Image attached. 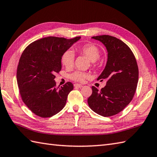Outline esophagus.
Listing matches in <instances>:
<instances>
[{
  "label": "esophagus",
  "instance_id": "obj_1",
  "mask_svg": "<svg viewBox=\"0 0 157 157\" xmlns=\"http://www.w3.org/2000/svg\"><path fill=\"white\" fill-rule=\"evenodd\" d=\"M74 86H75V87H77V88H82L83 87L82 85L79 84H75Z\"/></svg>",
  "mask_w": 157,
  "mask_h": 157
}]
</instances>
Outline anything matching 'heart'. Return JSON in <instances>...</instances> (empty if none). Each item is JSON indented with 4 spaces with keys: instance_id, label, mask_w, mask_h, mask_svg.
<instances>
[{
    "instance_id": "heart-1",
    "label": "heart",
    "mask_w": 157,
    "mask_h": 157,
    "mask_svg": "<svg viewBox=\"0 0 157 157\" xmlns=\"http://www.w3.org/2000/svg\"><path fill=\"white\" fill-rule=\"evenodd\" d=\"M78 51L80 54L86 56L95 65L96 61H97L101 56V50L97 46L94 44H86L77 48ZM75 59L74 53L71 50H67L63 53L61 56V63L67 68H70L73 65ZM89 78V74L82 71H75L70 75V78L73 80L78 82H84L86 79Z\"/></svg>"
}]
</instances>
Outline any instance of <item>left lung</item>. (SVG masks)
Returning a JSON list of instances; mask_svg holds the SVG:
<instances>
[{
    "instance_id": "1",
    "label": "left lung",
    "mask_w": 157,
    "mask_h": 157,
    "mask_svg": "<svg viewBox=\"0 0 157 157\" xmlns=\"http://www.w3.org/2000/svg\"><path fill=\"white\" fill-rule=\"evenodd\" d=\"M108 52L105 69L97 80H106L101 90L92 86L88 103L93 111L103 117L118 114L134 97L138 82V67L134 53L121 40L109 35L93 36Z\"/></svg>"
}]
</instances>
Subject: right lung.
<instances>
[{
	"instance_id": "right-lung-1",
	"label": "right lung",
	"mask_w": 157,
	"mask_h": 157,
	"mask_svg": "<svg viewBox=\"0 0 157 157\" xmlns=\"http://www.w3.org/2000/svg\"><path fill=\"white\" fill-rule=\"evenodd\" d=\"M81 38L49 36L29 44L22 52L17 70V81L23 102L40 117H50L64 107L71 82L56 86L55 74L61 70L63 53Z\"/></svg>"
}]
</instances>
